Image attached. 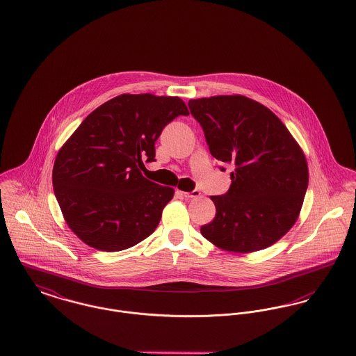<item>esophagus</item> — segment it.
<instances>
[{
	"label": "esophagus",
	"mask_w": 356,
	"mask_h": 356,
	"mask_svg": "<svg viewBox=\"0 0 356 356\" xmlns=\"http://www.w3.org/2000/svg\"><path fill=\"white\" fill-rule=\"evenodd\" d=\"M181 193H183V196L187 197V199L199 197V196H200V191H197V189H193V191H191V192H181Z\"/></svg>",
	"instance_id": "obj_1"
}]
</instances>
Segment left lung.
<instances>
[{
	"mask_svg": "<svg viewBox=\"0 0 356 356\" xmlns=\"http://www.w3.org/2000/svg\"><path fill=\"white\" fill-rule=\"evenodd\" d=\"M188 106L209 153L234 167L230 189L211 196L216 213L202 235L234 252L272 246L292 229L308 188L301 147L273 111L243 95L191 99Z\"/></svg>",
	"mask_w": 356,
	"mask_h": 356,
	"instance_id": "left-lung-1",
	"label": "left lung"
}]
</instances>
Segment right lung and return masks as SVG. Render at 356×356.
<instances>
[{
	"instance_id": "add662e5",
	"label": "right lung",
	"mask_w": 356,
	"mask_h": 356,
	"mask_svg": "<svg viewBox=\"0 0 356 356\" xmlns=\"http://www.w3.org/2000/svg\"><path fill=\"white\" fill-rule=\"evenodd\" d=\"M177 97L122 94L86 117L59 150L52 184L68 227L102 251L129 249L160 223L175 195L141 173L154 161V143L179 115H188Z\"/></svg>"
}]
</instances>
